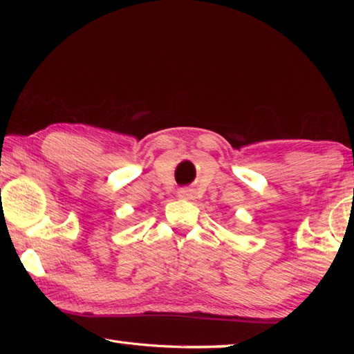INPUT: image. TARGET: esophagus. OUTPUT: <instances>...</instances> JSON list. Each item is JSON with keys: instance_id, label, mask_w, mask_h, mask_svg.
I'll list each match as a JSON object with an SVG mask.
<instances>
[{"instance_id": "1", "label": "esophagus", "mask_w": 354, "mask_h": 354, "mask_svg": "<svg viewBox=\"0 0 354 354\" xmlns=\"http://www.w3.org/2000/svg\"><path fill=\"white\" fill-rule=\"evenodd\" d=\"M178 195H179V198H184V200H194L195 198V194H194V190H192V189H179Z\"/></svg>"}]
</instances>
